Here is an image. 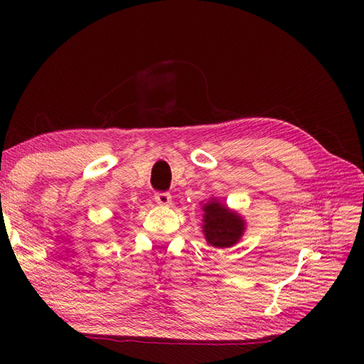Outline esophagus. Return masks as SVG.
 I'll use <instances>...</instances> for the list:
<instances>
[{"mask_svg": "<svg viewBox=\"0 0 364 364\" xmlns=\"http://www.w3.org/2000/svg\"><path fill=\"white\" fill-rule=\"evenodd\" d=\"M154 202L161 206H168L172 203V197H170L167 192H156V194H154Z\"/></svg>", "mask_w": 364, "mask_h": 364, "instance_id": "esophagus-1", "label": "esophagus"}]
</instances>
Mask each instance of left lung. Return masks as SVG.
<instances>
[{
	"label": "left lung",
	"instance_id": "8db88e82",
	"mask_svg": "<svg viewBox=\"0 0 364 364\" xmlns=\"http://www.w3.org/2000/svg\"><path fill=\"white\" fill-rule=\"evenodd\" d=\"M202 231L208 245L214 249H228L241 241L247 223L244 218L218 198H211L202 206Z\"/></svg>",
	"mask_w": 364,
	"mask_h": 364
}]
</instances>
